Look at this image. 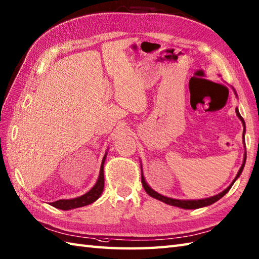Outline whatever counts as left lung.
<instances>
[{
	"instance_id": "8db88e82",
	"label": "left lung",
	"mask_w": 259,
	"mask_h": 259,
	"mask_svg": "<svg viewBox=\"0 0 259 259\" xmlns=\"http://www.w3.org/2000/svg\"><path fill=\"white\" fill-rule=\"evenodd\" d=\"M234 91H235V90H234ZM235 95L237 96V93H236V91H235ZM236 114H237V117L240 119L241 122H243V125H244V133H245V121H244L243 117H241V115H240V113H239V111H238V109H236ZM245 162H246V153L244 155V162H243V164H241L239 171H238L237 176H236V178L234 179L233 183L230 184L224 191H222L221 194L214 195V196L209 197V198H205V199H198V200H179V199H174V198H169V197H166V196H162V195L158 194V192H156L155 190L150 188L149 185H148V184L146 183L145 177H144V175H142V172H141V183H142V186H144V188H145L147 194L149 195V196H151L152 198H155V199L160 200V201H162V202H164V203H167V205H171V206H176V207H179V208H184V209H197V208H201V207H206V206L211 205V203L216 202L217 200L221 199L222 197H224L225 195H226L227 192L229 191V189L232 188V186L234 185L236 179H237V178L239 177L241 171H243L244 166H245ZM141 170H142V169H141Z\"/></svg>"
}]
</instances>
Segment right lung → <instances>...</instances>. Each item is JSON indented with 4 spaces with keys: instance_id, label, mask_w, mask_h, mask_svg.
I'll use <instances>...</instances> for the list:
<instances>
[{
    "instance_id": "add662e5",
    "label": "right lung",
    "mask_w": 259,
    "mask_h": 259,
    "mask_svg": "<svg viewBox=\"0 0 259 259\" xmlns=\"http://www.w3.org/2000/svg\"><path fill=\"white\" fill-rule=\"evenodd\" d=\"M106 158H107V152L102 159L100 174H99V178L97 180V183L89 191L87 192V194L82 195L80 197L73 198V199H60L54 202H50V205L58 209H62V210H70V209L83 207L87 205H90L92 202H95L98 198L101 196L103 191V187H104L103 166H104V161H106Z\"/></svg>"
}]
</instances>
